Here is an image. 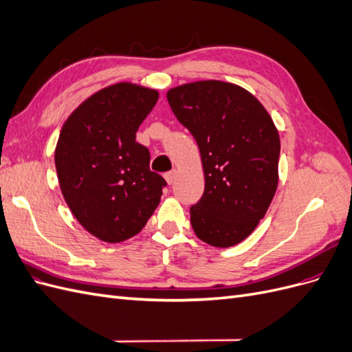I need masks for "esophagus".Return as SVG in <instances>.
Instances as JSON below:
<instances>
[{"instance_id": "obj_1", "label": "esophagus", "mask_w": 352, "mask_h": 352, "mask_svg": "<svg viewBox=\"0 0 352 352\" xmlns=\"http://www.w3.org/2000/svg\"><path fill=\"white\" fill-rule=\"evenodd\" d=\"M176 176H177V172L176 170H172V172H167L166 175H164V177H166V180H167V184L168 185H172L175 180H176Z\"/></svg>"}]
</instances>
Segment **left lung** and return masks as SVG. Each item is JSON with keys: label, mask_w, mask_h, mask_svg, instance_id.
I'll use <instances>...</instances> for the list:
<instances>
[{"label": "left lung", "mask_w": 352, "mask_h": 352, "mask_svg": "<svg viewBox=\"0 0 352 352\" xmlns=\"http://www.w3.org/2000/svg\"><path fill=\"white\" fill-rule=\"evenodd\" d=\"M167 101L195 138L204 168L190 225L208 245L233 247L257 228L278 189V129L263 104L233 83H185L170 89Z\"/></svg>", "instance_id": "obj_1"}]
</instances>
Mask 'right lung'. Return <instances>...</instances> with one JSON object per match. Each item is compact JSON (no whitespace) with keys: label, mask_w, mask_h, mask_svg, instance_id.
I'll list each match as a JSON object with an SVG mask.
<instances>
[{"label":"right lung","mask_w":352,"mask_h":352,"mask_svg":"<svg viewBox=\"0 0 352 352\" xmlns=\"http://www.w3.org/2000/svg\"><path fill=\"white\" fill-rule=\"evenodd\" d=\"M155 89L120 82L95 92L61 127L56 168L61 194L91 235L117 243L135 236L157 208L166 180L150 170L136 131Z\"/></svg>","instance_id":"obj_1"}]
</instances>
